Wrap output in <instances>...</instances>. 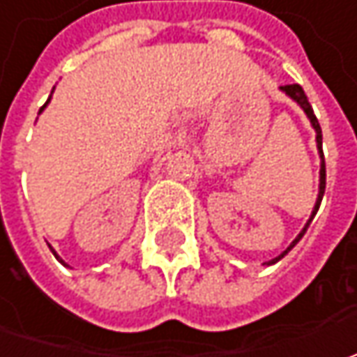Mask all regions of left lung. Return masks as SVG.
Segmentation results:
<instances>
[{"label": "left lung", "instance_id": "left-lung-1", "mask_svg": "<svg viewBox=\"0 0 357 357\" xmlns=\"http://www.w3.org/2000/svg\"><path fill=\"white\" fill-rule=\"evenodd\" d=\"M282 91H284V93H286L288 97H292L296 103H298V105H300V107H302V109H304V113L308 115L310 123H312V127L316 129V143H318V151H320V158H322V169H320V192H318V200H316V206H314V211H312V216H310L308 225L304 227V230H302V232L298 234V238H296L294 242H292V244H290V246H288V248H286V250H284V252L280 254V256H276V258H274V260H270L268 264H274V262H278L280 258H284L286 254H288V252H290V250H292V248H294L296 242H298V240L304 236V232L308 230L310 222H312V218L316 216V213H318V208H320V202H322L324 190H326V162H324L322 129H320V123H318V119H316V115H314V109H312V105L308 103V97H306V93H304V89H302V87H300L298 83H292V85H284V87H282Z\"/></svg>", "mask_w": 357, "mask_h": 357}]
</instances>
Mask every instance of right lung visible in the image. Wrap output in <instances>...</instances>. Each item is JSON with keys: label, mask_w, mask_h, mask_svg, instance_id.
<instances>
[{"label": "right lung", "mask_w": 357, "mask_h": 357, "mask_svg": "<svg viewBox=\"0 0 357 357\" xmlns=\"http://www.w3.org/2000/svg\"><path fill=\"white\" fill-rule=\"evenodd\" d=\"M43 107H45V105H43ZM43 107H41V109H43ZM41 109H39V111H41ZM51 252H53V248H51ZM53 254H55V252H53ZM55 258H59V256L55 254ZM61 262H63V260H61Z\"/></svg>", "instance_id": "1"}]
</instances>
